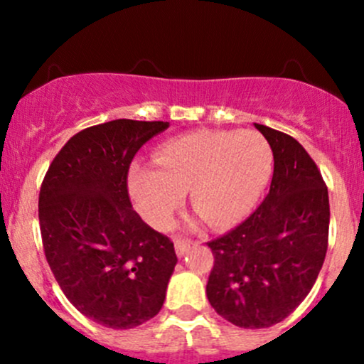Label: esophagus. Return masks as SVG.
<instances>
[{
  "mask_svg": "<svg viewBox=\"0 0 364 364\" xmlns=\"http://www.w3.org/2000/svg\"><path fill=\"white\" fill-rule=\"evenodd\" d=\"M174 248H176L178 257H185V255L188 253V250H190V243H188V241H183V240H176L174 241Z\"/></svg>",
  "mask_w": 364,
  "mask_h": 364,
  "instance_id": "esophagus-1",
  "label": "esophagus"
}]
</instances>
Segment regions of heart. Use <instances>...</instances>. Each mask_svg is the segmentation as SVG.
Returning <instances> with one entry per match:
<instances>
[{
	"label": "heart",
	"mask_w": 364,
	"mask_h": 364,
	"mask_svg": "<svg viewBox=\"0 0 364 364\" xmlns=\"http://www.w3.org/2000/svg\"><path fill=\"white\" fill-rule=\"evenodd\" d=\"M154 166H136L129 190L140 214L156 229H168L190 190L191 205L212 225L241 219L267 185L272 149L255 129H198L166 140Z\"/></svg>",
	"instance_id": "obj_1"
}]
</instances>
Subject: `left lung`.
I'll use <instances>...</instances> for the list:
<instances>
[{
  "mask_svg": "<svg viewBox=\"0 0 364 364\" xmlns=\"http://www.w3.org/2000/svg\"><path fill=\"white\" fill-rule=\"evenodd\" d=\"M274 154L270 190L248 219L208 241L212 308L236 327L265 328L289 316L311 291L328 245V191L298 140L257 124Z\"/></svg>",
  "mask_w": 364,
  "mask_h": 364,
  "instance_id": "obj_1",
  "label": "left lung"
}]
</instances>
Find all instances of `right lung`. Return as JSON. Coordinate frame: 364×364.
<instances>
[{
	"label": "right lung",
	"instance_id": "1",
	"mask_svg": "<svg viewBox=\"0 0 364 364\" xmlns=\"http://www.w3.org/2000/svg\"><path fill=\"white\" fill-rule=\"evenodd\" d=\"M168 121L114 119L78 132L53 159L39 193L46 260L70 303L109 328L161 311L178 257L133 210L128 169Z\"/></svg>",
	"mask_w": 364,
	"mask_h": 364
}]
</instances>
